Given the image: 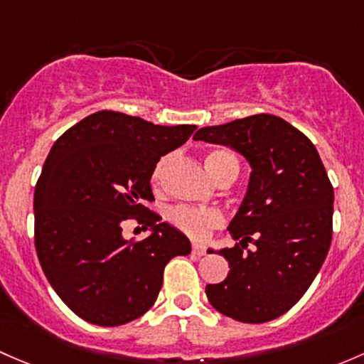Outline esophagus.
<instances>
[{"mask_svg": "<svg viewBox=\"0 0 364 364\" xmlns=\"http://www.w3.org/2000/svg\"><path fill=\"white\" fill-rule=\"evenodd\" d=\"M193 254L194 256H205L207 254V247L201 245V243H193Z\"/></svg>", "mask_w": 364, "mask_h": 364, "instance_id": "obj_1", "label": "esophagus"}]
</instances>
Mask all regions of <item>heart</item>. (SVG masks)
<instances>
[{
    "mask_svg": "<svg viewBox=\"0 0 364 364\" xmlns=\"http://www.w3.org/2000/svg\"><path fill=\"white\" fill-rule=\"evenodd\" d=\"M168 164H170V157H161L156 163L154 170H152L151 182L154 189H159L163 186L164 175H166ZM205 164H207L208 171L213 175V178H219L224 171L230 168H237L238 161L231 152L226 151H210L205 156ZM170 220L175 228L183 231V233L191 235L196 238H205L212 230H217L223 226L224 217L219 210L215 208H194V207H175L170 212Z\"/></svg>",
    "mask_w": 364,
    "mask_h": 364,
    "instance_id": "obj_1",
    "label": "heart"
}]
</instances>
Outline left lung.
I'll use <instances>...</instances> for the list:
<instances>
[{
	"instance_id": "left-lung-1",
	"label": "left lung",
	"mask_w": 364,
	"mask_h": 364,
	"mask_svg": "<svg viewBox=\"0 0 364 364\" xmlns=\"http://www.w3.org/2000/svg\"><path fill=\"white\" fill-rule=\"evenodd\" d=\"M194 140L235 149L252 166L230 224L235 247L220 250L230 273L205 293L215 310L259 324L284 316L319 273L333 237V186L319 152L284 119L257 114L201 127Z\"/></svg>"
}]
</instances>
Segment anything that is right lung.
I'll return each instance as SVG.
<instances>
[{
	"label": "right lung",
	"instance_id": "add662e5",
	"mask_svg": "<svg viewBox=\"0 0 364 364\" xmlns=\"http://www.w3.org/2000/svg\"><path fill=\"white\" fill-rule=\"evenodd\" d=\"M194 129L101 110L52 145L35 187V247L52 289L80 319L107 328L138 319L156 303L168 261L191 252L147 203L156 163ZM131 218L151 237L126 240Z\"/></svg>",
	"mask_w": 364,
	"mask_h": 364
}]
</instances>
